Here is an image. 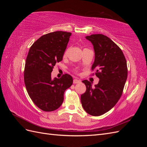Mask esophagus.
Returning <instances> with one entry per match:
<instances>
[{"label": "esophagus", "instance_id": "obj_1", "mask_svg": "<svg viewBox=\"0 0 147 147\" xmlns=\"http://www.w3.org/2000/svg\"><path fill=\"white\" fill-rule=\"evenodd\" d=\"M81 81L80 80H77V79H74V84H77V83H80Z\"/></svg>", "mask_w": 147, "mask_h": 147}]
</instances>
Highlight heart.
<instances>
[{"label": "heart", "instance_id": "b5f03b06", "mask_svg": "<svg viewBox=\"0 0 147 147\" xmlns=\"http://www.w3.org/2000/svg\"><path fill=\"white\" fill-rule=\"evenodd\" d=\"M67 50H66V51H65L64 54V57H65V56H67Z\"/></svg>", "mask_w": 147, "mask_h": 147}]
</instances>
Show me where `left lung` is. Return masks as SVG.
Returning <instances> with one entry per match:
<instances>
[{"instance_id": "1", "label": "left lung", "mask_w": 147, "mask_h": 147, "mask_svg": "<svg viewBox=\"0 0 147 147\" xmlns=\"http://www.w3.org/2000/svg\"><path fill=\"white\" fill-rule=\"evenodd\" d=\"M93 45L95 53L92 70L99 78L98 84L92 87L88 80L86 91L81 96L84 110L92 116H100L109 112L121 97L127 77V63L119 47L108 37L92 34L85 37Z\"/></svg>"}]
</instances>
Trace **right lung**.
Instances as JSON below:
<instances>
[{
    "instance_id": "1",
    "label": "right lung",
    "mask_w": 147,
    "mask_h": 147,
    "mask_svg": "<svg viewBox=\"0 0 147 147\" xmlns=\"http://www.w3.org/2000/svg\"><path fill=\"white\" fill-rule=\"evenodd\" d=\"M70 32L56 31L43 35L29 49L26 60L24 79L28 94L34 103L45 112L58 109L64 100V91L71 86L73 78L64 74L51 79V72L63 57Z\"/></svg>"
}]
</instances>
